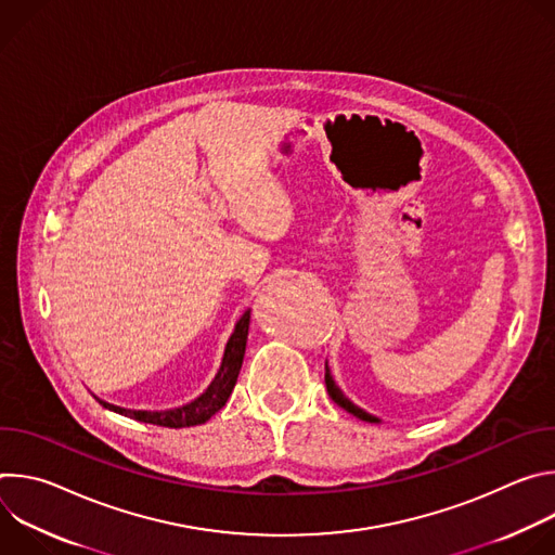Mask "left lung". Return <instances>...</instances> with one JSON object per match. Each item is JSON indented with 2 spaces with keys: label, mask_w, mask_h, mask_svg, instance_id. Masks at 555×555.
<instances>
[{
  "label": "left lung",
  "mask_w": 555,
  "mask_h": 555,
  "mask_svg": "<svg viewBox=\"0 0 555 555\" xmlns=\"http://www.w3.org/2000/svg\"><path fill=\"white\" fill-rule=\"evenodd\" d=\"M325 384H327V392H330V398L340 406V409H345L347 413H351L353 417H358V420H362V422H369V424H382V420L379 417H375V415H371V413H366L364 409H360V406H356L347 395L340 390V386L336 384V379L332 377V371H330V364H325Z\"/></svg>",
  "instance_id": "obj_1"
}]
</instances>
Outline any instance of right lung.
<instances>
[{
  "label": "right lung",
  "mask_w": 555,
  "mask_h": 555,
  "mask_svg": "<svg viewBox=\"0 0 555 555\" xmlns=\"http://www.w3.org/2000/svg\"><path fill=\"white\" fill-rule=\"evenodd\" d=\"M248 325H250V309H246L240 321L234 323V330L225 343L223 349V358H221V366L217 371V375L212 377V382L208 384V388L197 395L195 400L176 406V409H167V411H135V409H125V406H116L109 404L101 398H94L107 409L114 411L118 415L131 417L135 422H144V424H153V426H167V428H189V426H199L206 424L230 398V392L236 384V377H240L242 371V362H244V353H246V340H248Z\"/></svg>",
  "instance_id": "obj_1"
}]
</instances>
